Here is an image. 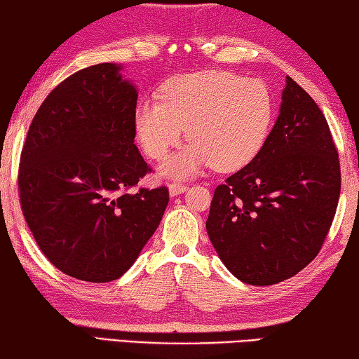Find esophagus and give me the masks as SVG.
I'll return each mask as SVG.
<instances>
[{
  "instance_id": "esophagus-1",
  "label": "esophagus",
  "mask_w": 359,
  "mask_h": 359,
  "mask_svg": "<svg viewBox=\"0 0 359 359\" xmlns=\"http://www.w3.org/2000/svg\"><path fill=\"white\" fill-rule=\"evenodd\" d=\"M187 185L184 184H179V182H172V184H169V194L171 196H177V194H182L184 191H187Z\"/></svg>"
}]
</instances>
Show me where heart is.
<instances>
[{
	"label": "heart",
	"mask_w": 359,
	"mask_h": 359,
	"mask_svg": "<svg viewBox=\"0 0 359 359\" xmlns=\"http://www.w3.org/2000/svg\"><path fill=\"white\" fill-rule=\"evenodd\" d=\"M160 100H142L135 111L139 142L161 160L185 135L190 144L168 158L160 174L188 179L214 165L223 172L253 161L264 147L274 120V100L264 82L228 71L174 77Z\"/></svg>",
	"instance_id": "heart-1"
}]
</instances>
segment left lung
<instances>
[{"label": "left lung", "instance_id": "8db88e82", "mask_svg": "<svg viewBox=\"0 0 359 359\" xmlns=\"http://www.w3.org/2000/svg\"><path fill=\"white\" fill-rule=\"evenodd\" d=\"M339 194V155L327 121L306 90L287 76L264 147L215 188L205 229L236 278L274 285L317 257Z\"/></svg>", "mask_w": 359, "mask_h": 359}]
</instances>
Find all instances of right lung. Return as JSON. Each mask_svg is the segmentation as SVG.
<instances>
[{"mask_svg":"<svg viewBox=\"0 0 359 359\" xmlns=\"http://www.w3.org/2000/svg\"><path fill=\"white\" fill-rule=\"evenodd\" d=\"M100 63L53 88L22 150L23 217L50 263L83 282L120 278L155 233L166 187L126 191L150 171L135 144L137 88Z\"/></svg>","mask_w":359,"mask_h":359,"instance_id":"right-lung-1","label":"right lung"}]
</instances>
